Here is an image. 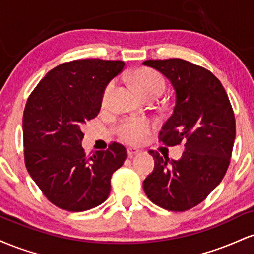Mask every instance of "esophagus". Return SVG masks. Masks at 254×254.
<instances>
[{
	"label": "esophagus",
	"instance_id": "esophagus-1",
	"mask_svg": "<svg viewBox=\"0 0 254 254\" xmlns=\"http://www.w3.org/2000/svg\"><path fill=\"white\" fill-rule=\"evenodd\" d=\"M139 150L137 149V148H127V155H129L130 157L135 156L136 154H138Z\"/></svg>",
	"mask_w": 254,
	"mask_h": 254
}]
</instances>
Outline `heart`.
<instances>
[{
    "instance_id": "heart-1",
    "label": "heart",
    "mask_w": 254,
    "mask_h": 254,
    "mask_svg": "<svg viewBox=\"0 0 254 254\" xmlns=\"http://www.w3.org/2000/svg\"><path fill=\"white\" fill-rule=\"evenodd\" d=\"M132 82L139 94L144 98L155 97L157 98L164 93L166 88L165 78L161 74L153 69H139L132 75ZM113 89V82H110L104 90L103 103L106 104L109 100L111 92ZM153 123L147 118L131 117L125 118L119 122L117 125L118 136L124 142L130 144L141 143L145 136L153 129Z\"/></svg>"
}]
</instances>
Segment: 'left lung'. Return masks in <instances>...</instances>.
<instances>
[{
    "mask_svg": "<svg viewBox=\"0 0 254 254\" xmlns=\"http://www.w3.org/2000/svg\"><path fill=\"white\" fill-rule=\"evenodd\" d=\"M143 65L161 72L176 92L159 141L170 147L183 142L185 148L172 161L149 151L155 166L143 182L144 192L166 210H189L208 197L228 168L235 139L232 105L220 80L202 66L180 58L149 60Z\"/></svg>",
    "mask_w": 254,
    "mask_h": 254,
    "instance_id": "obj_1",
    "label": "left lung"
}]
</instances>
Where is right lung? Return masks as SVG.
Here are the masks:
<instances>
[{"instance_id":"obj_1","label":"right lung","mask_w":254,"mask_h":254,"mask_svg":"<svg viewBox=\"0 0 254 254\" xmlns=\"http://www.w3.org/2000/svg\"><path fill=\"white\" fill-rule=\"evenodd\" d=\"M124 65L98 58L63 63L44 76L26 103V168L45 197L63 210L84 211L104 203L113 172L127 159L119 143L90 156L81 144V127L97 117L105 88Z\"/></svg>"}]
</instances>
